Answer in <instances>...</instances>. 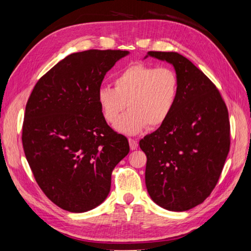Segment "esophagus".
Here are the masks:
<instances>
[{
    "mask_svg": "<svg viewBox=\"0 0 251 251\" xmlns=\"http://www.w3.org/2000/svg\"><path fill=\"white\" fill-rule=\"evenodd\" d=\"M128 141H129V147L131 150H136L138 148V142L135 139H128Z\"/></svg>",
    "mask_w": 251,
    "mask_h": 251,
    "instance_id": "34e87169",
    "label": "esophagus"
}]
</instances>
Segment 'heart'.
<instances>
[{"mask_svg":"<svg viewBox=\"0 0 251 251\" xmlns=\"http://www.w3.org/2000/svg\"><path fill=\"white\" fill-rule=\"evenodd\" d=\"M113 85L114 88H99L97 102L103 119L110 124L117 120L115 129L126 135L139 134L148 126H162L178 98V76L170 68L136 63L117 74ZM126 106L130 110L120 118Z\"/></svg>","mask_w":251,"mask_h":251,"instance_id":"obj_1","label":"heart"}]
</instances>
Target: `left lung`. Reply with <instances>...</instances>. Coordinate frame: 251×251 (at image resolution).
Listing matches in <instances>:
<instances>
[{"instance_id":"obj_1","label":"left lung","mask_w":251,"mask_h":251,"mask_svg":"<svg viewBox=\"0 0 251 251\" xmlns=\"http://www.w3.org/2000/svg\"><path fill=\"white\" fill-rule=\"evenodd\" d=\"M148 56L174 66L179 92L166 123L139 142L147 190L158 206L185 211L201 204L220 178L230 151L227 109L215 84L188 58L175 51Z\"/></svg>"}]
</instances>
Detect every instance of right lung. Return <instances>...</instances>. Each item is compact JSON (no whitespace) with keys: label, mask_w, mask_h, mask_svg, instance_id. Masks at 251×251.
Segmentation results:
<instances>
[{"label":"right lung","mask_w":251,"mask_h":251,"mask_svg":"<svg viewBox=\"0 0 251 251\" xmlns=\"http://www.w3.org/2000/svg\"><path fill=\"white\" fill-rule=\"evenodd\" d=\"M127 50H89L67 56L44 74L25 105L23 147L41 190L58 207L85 212L111 188L112 170L129 152L97 102L103 77Z\"/></svg>","instance_id":"obj_1"}]
</instances>
